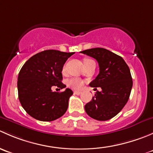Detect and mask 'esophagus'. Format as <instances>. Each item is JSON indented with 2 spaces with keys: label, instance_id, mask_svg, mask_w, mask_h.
Returning a JSON list of instances; mask_svg holds the SVG:
<instances>
[{
  "label": "esophagus",
  "instance_id": "1",
  "mask_svg": "<svg viewBox=\"0 0 153 153\" xmlns=\"http://www.w3.org/2000/svg\"><path fill=\"white\" fill-rule=\"evenodd\" d=\"M74 94H75V95H80V94H81V91L75 90V91H74Z\"/></svg>",
  "mask_w": 153,
  "mask_h": 153
}]
</instances>
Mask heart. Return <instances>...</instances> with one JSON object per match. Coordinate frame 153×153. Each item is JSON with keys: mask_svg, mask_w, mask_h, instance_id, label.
I'll list each match as a JSON object with an SVG mask.
<instances>
[{"mask_svg": "<svg viewBox=\"0 0 153 153\" xmlns=\"http://www.w3.org/2000/svg\"><path fill=\"white\" fill-rule=\"evenodd\" d=\"M90 61H92V60L89 59V58H85L84 60V63L89 62ZM64 71H65V67H64V68H63V72H64ZM67 84L68 86L72 88H74V89H81L83 85H84V83L79 78H71V79H69L68 81Z\"/></svg>", "mask_w": 153, "mask_h": 153, "instance_id": "b5f03b06", "label": "heart"}]
</instances>
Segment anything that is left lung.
<instances>
[{
  "label": "left lung",
  "instance_id": "1",
  "mask_svg": "<svg viewBox=\"0 0 153 153\" xmlns=\"http://www.w3.org/2000/svg\"><path fill=\"white\" fill-rule=\"evenodd\" d=\"M81 52L98 61L99 74L89 86L102 89L97 91L92 101L86 104V112L98 121L111 119L121 112L129 100L132 87L129 68L121 56L104 48Z\"/></svg>",
  "mask_w": 153,
  "mask_h": 153
}]
</instances>
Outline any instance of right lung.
I'll use <instances>...</instances> for the list:
<instances>
[{"label": "right lung", "instance_id": "right-lung-1", "mask_svg": "<svg viewBox=\"0 0 153 153\" xmlns=\"http://www.w3.org/2000/svg\"><path fill=\"white\" fill-rule=\"evenodd\" d=\"M73 54L52 49L43 51L31 57L21 69L18 78V98L32 118L41 121H55L67 110L72 91L67 88L64 92H56L51 88L66 87L61 82V72Z\"/></svg>", "mask_w": 153, "mask_h": 153}]
</instances>
